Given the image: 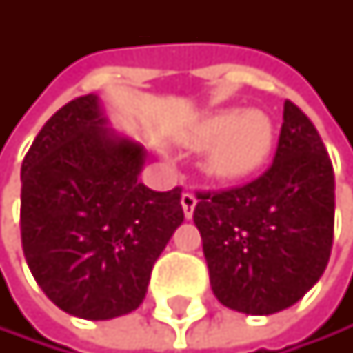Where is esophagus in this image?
<instances>
[{
	"label": "esophagus",
	"instance_id": "esophagus-1",
	"mask_svg": "<svg viewBox=\"0 0 353 353\" xmlns=\"http://www.w3.org/2000/svg\"><path fill=\"white\" fill-rule=\"evenodd\" d=\"M194 205H196V196L192 190H186L182 194V208H184V216L186 218H192V212H194Z\"/></svg>",
	"mask_w": 353,
	"mask_h": 353
}]
</instances>
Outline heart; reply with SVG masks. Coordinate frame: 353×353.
Here are the masks:
<instances>
[{
  "mask_svg": "<svg viewBox=\"0 0 353 353\" xmlns=\"http://www.w3.org/2000/svg\"><path fill=\"white\" fill-rule=\"evenodd\" d=\"M188 143L205 148V171L216 180L235 182L259 171L275 143L271 118L259 110H220L188 131Z\"/></svg>",
  "mask_w": 353,
  "mask_h": 353,
  "instance_id": "b5f03b06",
  "label": "heart"
}]
</instances>
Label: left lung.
Returning a JSON list of instances; mask_svg holds the SVG:
<instances>
[{
	"instance_id": "obj_1",
	"label": "left lung",
	"mask_w": 353,
	"mask_h": 353,
	"mask_svg": "<svg viewBox=\"0 0 353 353\" xmlns=\"http://www.w3.org/2000/svg\"><path fill=\"white\" fill-rule=\"evenodd\" d=\"M196 199L192 220L224 307L271 316L322 277L334 237V171L318 129L290 99L271 167Z\"/></svg>"
}]
</instances>
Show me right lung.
Returning a JSON list of instances; mask_svg holds the SVG:
<instances>
[{"label": "right lung", "instance_id": "right-lung-1", "mask_svg": "<svg viewBox=\"0 0 353 353\" xmlns=\"http://www.w3.org/2000/svg\"><path fill=\"white\" fill-rule=\"evenodd\" d=\"M94 94L50 116L21 167V241L44 294L70 316L110 320L145 296L152 267L184 220L182 188L137 175L143 148L103 129Z\"/></svg>", "mask_w": 353, "mask_h": 353}]
</instances>
